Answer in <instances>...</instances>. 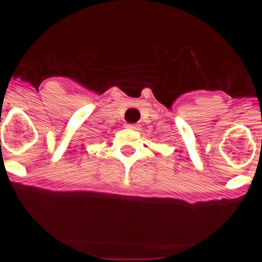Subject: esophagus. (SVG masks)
<instances>
[{"mask_svg": "<svg viewBox=\"0 0 262 262\" xmlns=\"http://www.w3.org/2000/svg\"><path fill=\"white\" fill-rule=\"evenodd\" d=\"M125 126H126V128H129V129H133V130H137V129H139L138 124H130V123H128V124H125Z\"/></svg>", "mask_w": 262, "mask_h": 262, "instance_id": "obj_1", "label": "esophagus"}]
</instances>
